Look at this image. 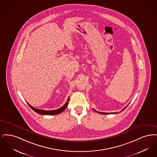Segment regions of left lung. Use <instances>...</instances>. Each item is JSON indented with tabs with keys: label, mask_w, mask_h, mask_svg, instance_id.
<instances>
[{
	"label": "left lung",
	"mask_w": 157,
	"mask_h": 157,
	"mask_svg": "<svg viewBox=\"0 0 157 157\" xmlns=\"http://www.w3.org/2000/svg\"><path fill=\"white\" fill-rule=\"evenodd\" d=\"M127 107V105L125 107H124V109H123L122 110H121V111H123V110H124V109H126V107ZM93 110L94 111H96V112H97V113H100V114H116V113H102V112H99V111H96V109H93ZM121 112V111H120Z\"/></svg>",
	"instance_id": "left-lung-1"
}]
</instances>
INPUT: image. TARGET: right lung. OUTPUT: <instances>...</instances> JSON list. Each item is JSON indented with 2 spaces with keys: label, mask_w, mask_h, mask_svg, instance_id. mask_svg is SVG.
Instances as JSON below:
<instances>
[{
  "label": "right lung",
  "mask_w": 157,
  "mask_h": 157,
  "mask_svg": "<svg viewBox=\"0 0 157 157\" xmlns=\"http://www.w3.org/2000/svg\"><path fill=\"white\" fill-rule=\"evenodd\" d=\"M69 98L70 97H68V99H67V102L65 103V104L62 106L61 108L59 109H54V110H48V111H46V110H43V109H37L36 108H34L33 107H32V105H30L28 102V105H29V107L33 109L34 111L36 112L38 114H43V115H56V114H59L60 113H62L64 109H66L68 105V100H69Z\"/></svg>",
  "instance_id": "add662e5"
}]
</instances>
